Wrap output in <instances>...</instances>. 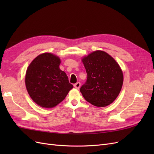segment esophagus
<instances>
[{"label":"esophagus","mask_w":154,"mask_h":154,"mask_svg":"<svg viewBox=\"0 0 154 154\" xmlns=\"http://www.w3.org/2000/svg\"><path fill=\"white\" fill-rule=\"evenodd\" d=\"M80 85H81V83L80 82H77L76 83H75V84L74 85V87L76 88H77V89H78V88L80 87Z\"/></svg>","instance_id":"1"}]
</instances>
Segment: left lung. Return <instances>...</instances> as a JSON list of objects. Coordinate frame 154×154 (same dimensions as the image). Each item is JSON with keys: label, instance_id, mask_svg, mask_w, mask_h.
<instances>
[{"label": "left lung", "instance_id": "1", "mask_svg": "<svg viewBox=\"0 0 154 154\" xmlns=\"http://www.w3.org/2000/svg\"><path fill=\"white\" fill-rule=\"evenodd\" d=\"M82 62L87 79L80 88L86 101L98 107L111 104L122 90L123 83L122 70L116 60L103 51H96Z\"/></svg>", "mask_w": 154, "mask_h": 154}]
</instances>
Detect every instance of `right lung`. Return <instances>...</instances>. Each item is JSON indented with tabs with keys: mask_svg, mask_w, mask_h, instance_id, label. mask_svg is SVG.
Returning <instances> with one entry per match:
<instances>
[{
	"mask_svg": "<svg viewBox=\"0 0 154 154\" xmlns=\"http://www.w3.org/2000/svg\"><path fill=\"white\" fill-rule=\"evenodd\" d=\"M57 56L49 53L38 55L27 69L25 83L31 99L44 108H53L62 102L73 85L66 73L60 70Z\"/></svg>",
	"mask_w": 154,
	"mask_h": 154,
	"instance_id": "add662e5",
	"label": "right lung"
}]
</instances>
